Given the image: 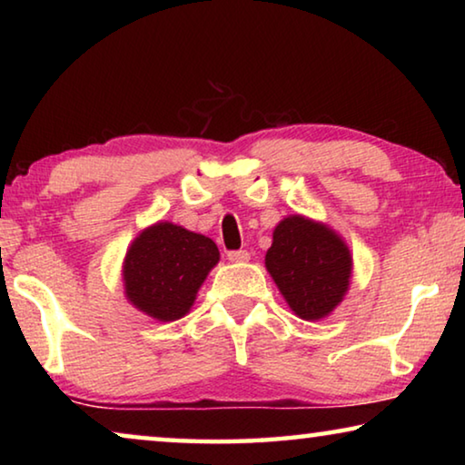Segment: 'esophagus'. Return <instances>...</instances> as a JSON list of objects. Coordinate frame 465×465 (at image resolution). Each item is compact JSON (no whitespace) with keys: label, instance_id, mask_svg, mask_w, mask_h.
Instances as JSON below:
<instances>
[{"label":"esophagus","instance_id":"34e87169","mask_svg":"<svg viewBox=\"0 0 465 465\" xmlns=\"http://www.w3.org/2000/svg\"><path fill=\"white\" fill-rule=\"evenodd\" d=\"M227 261H230V262H248L250 261V252L248 250H232V252H227Z\"/></svg>","mask_w":465,"mask_h":465}]
</instances>
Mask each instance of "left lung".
Returning <instances> with one entry per match:
<instances>
[{"label": "left lung", "instance_id": "1", "mask_svg": "<svg viewBox=\"0 0 465 465\" xmlns=\"http://www.w3.org/2000/svg\"><path fill=\"white\" fill-rule=\"evenodd\" d=\"M264 266L291 312L318 322L342 303L351 287L352 254L332 227L297 213L274 227Z\"/></svg>", "mask_w": 465, "mask_h": 465}]
</instances>
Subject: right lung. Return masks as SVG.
Wrapping results in <instances>:
<instances>
[{"label":"right lung","mask_w":465,"mask_h":465,"mask_svg":"<svg viewBox=\"0 0 465 465\" xmlns=\"http://www.w3.org/2000/svg\"><path fill=\"white\" fill-rule=\"evenodd\" d=\"M219 262L215 242L172 222L145 227L124 254L127 302L157 322L184 318L211 269Z\"/></svg>","instance_id":"obj_1"}]
</instances>
